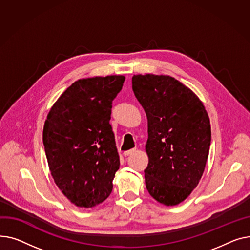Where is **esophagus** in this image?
<instances>
[{
  "label": "esophagus",
  "mask_w": 250,
  "mask_h": 250,
  "mask_svg": "<svg viewBox=\"0 0 250 250\" xmlns=\"http://www.w3.org/2000/svg\"><path fill=\"white\" fill-rule=\"evenodd\" d=\"M136 151V149H130V150H127V151H124L123 152V155L126 157V156H128V155H130V154H132L133 152H135Z\"/></svg>",
  "instance_id": "34e87169"
}]
</instances>
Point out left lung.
<instances>
[{"instance_id":"obj_1","label":"left lung","mask_w":250,"mask_h":250,"mask_svg":"<svg viewBox=\"0 0 250 250\" xmlns=\"http://www.w3.org/2000/svg\"><path fill=\"white\" fill-rule=\"evenodd\" d=\"M132 89L148 123L146 188L158 203L175 206L193 192L206 167L208 113L192 90L169 76L135 75Z\"/></svg>"}]
</instances>
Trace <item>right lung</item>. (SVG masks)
Listing matches in <instances>:
<instances>
[{
	"label": "right lung",
	"instance_id": "right-lung-1",
	"mask_svg": "<svg viewBox=\"0 0 250 250\" xmlns=\"http://www.w3.org/2000/svg\"><path fill=\"white\" fill-rule=\"evenodd\" d=\"M124 76L81 79L51 107L43 144L54 183L80 208H92L111 194L120 167L111 119L112 102Z\"/></svg>",
	"mask_w": 250,
	"mask_h": 250
}]
</instances>
